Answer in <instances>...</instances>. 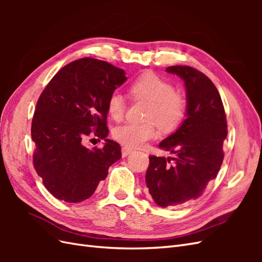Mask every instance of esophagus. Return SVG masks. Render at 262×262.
<instances>
[{
    "instance_id": "34e87169",
    "label": "esophagus",
    "mask_w": 262,
    "mask_h": 262,
    "mask_svg": "<svg viewBox=\"0 0 262 262\" xmlns=\"http://www.w3.org/2000/svg\"><path fill=\"white\" fill-rule=\"evenodd\" d=\"M121 152H122V157H126V156H128L129 154H131V153H132V149H131L130 147H126V146H124V147H122Z\"/></svg>"
}]
</instances>
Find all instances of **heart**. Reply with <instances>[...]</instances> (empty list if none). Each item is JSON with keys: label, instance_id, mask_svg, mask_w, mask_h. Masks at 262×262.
Returning <instances> with one entry per match:
<instances>
[{"label": "heart", "instance_id": "heart-1", "mask_svg": "<svg viewBox=\"0 0 262 262\" xmlns=\"http://www.w3.org/2000/svg\"><path fill=\"white\" fill-rule=\"evenodd\" d=\"M134 99L148 102L143 123L125 122L114 129V138L129 147H140L156 136L154 122L162 131L176 128L186 113V100L181 94L173 91L172 85L155 73L140 75L129 89ZM108 114L115 120H120L125 112L123 95L115 92L107 102Z\"/></svg>", "mask_w": 262, "mask_h": 262}]
</instances>
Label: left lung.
<instances>
[{"instance_id": "obj_1", "label": "left lung", "mask_w": 262, "mask_h": 262, "mask_svg": "<svg viewBox=\"0 0 262 262\" xmlns=\"http://www.w3.org/2000/svg\"><path fill=\"white\" fill-rule=\"evenodd\" d=\"M166 72L185 82L186 119L158 145L173 157L149 156L145 182L154 202L170 208L198 199L216 177L224 158L227 123L220 93L207 75L187 66L169 67Z\"/></svg>"}]
</instances>
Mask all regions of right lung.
Here are the masks:
<instances>
[{"label":"right lung","instance_id":"obj_1","mask_svg":"<svg viewBox=\"0 0 262 262\" xmlns=\"http://www.w3.org/2000/svg\"><path fill=\"white\" fill-rule=\"evenodd\" d=\"M125 72L108 62L83 58L55 74L37 101L31 123L34 166L47 190L59 200L82 202L121 158V147L107 139V102L125 81ZM91 133L105 139L102 149H87Z\"/></svg>","mask_w":262,"mask_h":262}]
</instances>
